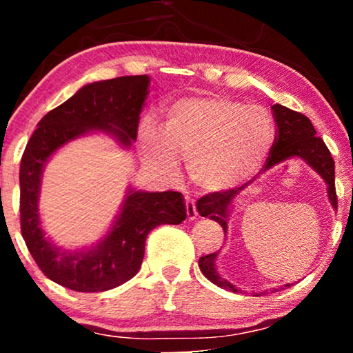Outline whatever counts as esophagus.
I'll return each mask as SVG.
<instances>
[{"instance_id": "obj_1", "label": "esophagus", "mask_w": 353, "mask_h": 353, "mask_svg": "<svg viewBox=\"0 0 353 353\" xmlns=\"http://www.w3.org/2000/svg\"><path fill=\"white\" fill-rule=\"evenodd\" d=\"M185 212H188L189 221H194V219H197L196 202L190 199V197H185Z\"/></svg>"}]
</instances>
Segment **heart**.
<instances>
[{
  "label": "heart",
  "instance_id": "obj_1",
  "mask_svg": "<svg viewBox=\"0 0 353 353\" xmlns=\"http://www.w3.org/2000/svg\"><path fill=\"white\" fill-rule=\"evenodd\" d=\"M137 137L164 176L176 174V154H181L197 188L224 192L264 165L274 145L275 124L261 106L221 94H194L169 104L163 129L149 119L141 121Z\"/></svg>",
  "mask_w": 353,
  "mask_h": 353
}]
</instances>
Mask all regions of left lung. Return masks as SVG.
Segmentation results:
<instances>
[{"mask_svg": "<svg viewBox=\"0 0 353 353\" xmlns=\"http://www.w3.org/2000/svg\"><path fill=\"white\" fill-rule=\"evenodd\" d=\"M274 119L277 123V139L270 149L269 159L265 161L262 174L275 168V165L285 163L289 159H302L303 163L309 165L310 169H314L315 172L322 177L323 182L327 185V197L332 208L337 210V194H335V164L332 159L330 151L327 149L325 143L322 141V137L315 136L317 131L312 125L310 119L307 116L301 114V112H295L292 109L281 106V104H274L272 106ZM254 181H249L242 188L224 190V192H212L208 196L201 197L197 201V210L202 217H209L210 221H216L224 232L228 234L229 229V217L232 212L234 204L241 199L242 194L241 190L249 189L250 184H254ZM219 252L202 255L199 259V267L201 272L209 279L210 282L216 283V285L222 287V289L232 290V292L241 294L242 290L237 289L234 283L225 281L217 270V261ZM290 283H285V287H289ZM254 295H264V292H254Z\"/></svg>", "mask_w": 353, "mask_h": 353, "instance_id": "obj_1", "label": "left lung"}]
</instances>
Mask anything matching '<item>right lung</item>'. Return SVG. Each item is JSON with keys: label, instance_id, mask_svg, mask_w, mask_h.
Returning a JSON list of instances; mask_svg holds the SVG:
<instances>
[{"label": "right lung", "instance_id": "right-lung-1", "mask_svg": "<svg viewBox=\"0 0 353 353\" xmlns=\"http://www.w3.org/2000/svg\"><path fill=\"white\" fill-rule=\"evenodd\" d=\"M149 86L148 74L86 84L39 121L24 149L19 168L23 239L44 275L76 292H104L128 282L143 264L148 234L188 217L181 192H149L129 185L111 228L94 244L78 249L56 245L41 225L39 196L51 157L71 141L92 134L109 136L119 148L131 149Z\"/></svg>", "mask_w": 353, "mask_h": 353}]
</instances>
